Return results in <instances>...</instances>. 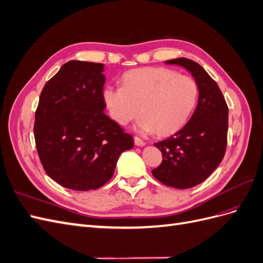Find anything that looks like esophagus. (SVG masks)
<instances>
[{"label":"esophagus","instance_id":"1","mask_svg":"<svg viewBox=\"0 0 263 263\" xmlns=\"http://www.w3.org/2000/svg\"><path fill=\"white\" fill-rule=\"evenodd\" d=\"M134 141H135V145L138 147H144L146 145V142L142 139H140L139 137H134Z\"/></svg>","mask_w":263,"mask_h":263}]
</instances>
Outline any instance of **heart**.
I'll return each instance as SVG.
<instances>
[{
  "label": "heart",
  "instance_id": "b5f03b06",
  "mask_svg": "<svg viewBox=\"0 0 263 263\" xmlns=\"http://www.w3.org/2000/svg\"><path fill=\"white\" fill-rule=\"evenodd\" d=\"M123 86H107L103 100L112 119L127 125L140 113L136 128L168 136L189 121L196 106L198 85L192 77L166 68H141L126 72Z\"/></svg>",
  "mask_w": 263,
  "mask_h": 263
}]
</instances>
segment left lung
<instances>
[{"instance_id": "1", "label": "left lung", "mask_w": 263, "mask_h": 263, "mask_svg": "<svg viewBox=\"0 0 263 263\" xmlns=\"http://www.w3.org/2000/svg\"><path fill=\"white\" fill-rule=\"evenodd\" d=\"M185 68L198 85V101L189 122L169 138L156 142L162 162L153 176L166 186L190 189L208 179L225 156L228 107L217 83L203 67L186 58L166 60Z\"/></svg>"}]
</instances>
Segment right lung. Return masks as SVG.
Masks as SVG:
<instances>
[{"label": "right lung", "instance_id": "obj_1", "mask_svg": "<svg viewBox=\"0 0 263 263\" xmlns=\"http://www.w3.org/2000/svg\"><path fill=\"white\" fill-rule=\"evenodd\" d=\"M104 65L71 60L47 82L35 114L36 148L46 173L74 191L103 186L133 137L105 113Z\"/></svg>", "mask_w": 263, "mask_h": 263}]
</instances>
